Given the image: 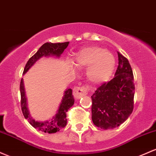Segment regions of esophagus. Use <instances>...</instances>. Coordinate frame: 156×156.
Segmentation results:
<instances>
[{
    "label": "esophagus",
    "instance_id": "esophagus-1",
    "mask_svg": "<svg viewBox=\"0 0 156 156\" xmlns=\"http://www.w3.org/2000/svg\"><path fill=\"white\" fill-rule=\"evenodd\" d=\"M89 87L87 86L76 87L73 89V95L75 99H80L83 95L88 93Z\"/></svg>",
    "mask_w": 156,
    "mask_h": 156
}]
</instances>
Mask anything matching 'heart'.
<instances>
[{
    "mask_svg": "<svg viewBox=\"0 0 156 156\" xmlns=\"http://www.w3.org/2000/svg\"><path fill=\"white\" fill-rule=\"evenodd\" d=\"M78 67H88V77L95 83L109 79L113 72L115 58L109 51L98 46H90L81 49L75 59Z\"/></svg>",
    "mask_w": 156,
    "mask_h": 156,
    "instance_id": "1",
    "label": "heart"
}]
</instances>
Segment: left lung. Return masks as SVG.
Returning <instances> with one entry per match:
<instances>
[{"instance_id":"left-lung-1","label":"left lung","mask_w":156,"mask_h":156,"mask_svg":"<svg viewBox=\"0 0 156 156\" xmlns=\"http://www.w3.org/2000/svg\"><path fill=\"white\" fill-rule=\"evenodd\" d=\"M119 66L115 77L92 95V120L101 129L118 127L128 119L134 106L135 84L128 60L118 52Z\"/></svg>"}]
</instances>
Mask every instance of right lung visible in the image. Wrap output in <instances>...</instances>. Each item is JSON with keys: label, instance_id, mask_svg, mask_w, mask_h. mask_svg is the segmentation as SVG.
<instances>
[{"label": "right lung", "instance_id": "add662e5", "mask_svg": "<svg viewBox=\"0 0 156 156\" xmlns=\"http://www.w3.org/2000/svg\"><path fill=\"white\" fill-rule=\"evenodd\" d=\"M69 45V42L64 43H45L43 44L40 49L37 50L34 55L29 59L26 64L24 69H23V74H25L31 66H32L39 58L45 56H55L59 58L62 54L64 49ZM20 105H21V110L23 112V116L26 119L28 120L29 123L35 129L47 133H55L58 132L60 129L64 128L66 125L67 120H66V112L70 107L74 104L75 100L73 95V90L71 89H67L64 92V97L61 101L59 108L58 109L57 113L49 121L40 122V121H35L32 119L29 112L28 108H27V97H26L24 87H23V79L20 81Z\"/></svg>", "mask_w": 156, "mask_h": 156}]
</instances>
